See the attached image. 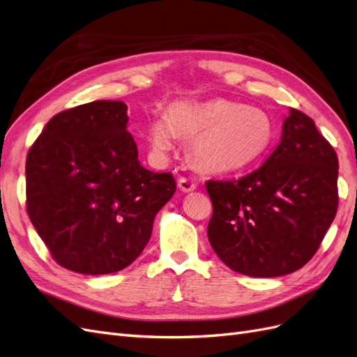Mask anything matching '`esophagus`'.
Returning a JSON list of instances; mask_svg holds the SVG:
<instances>
[{
	"mask_svg": "<svg viewBox=\"0 0 357 357\" xmlns=\"http://www.w3.org/2000/svg\"><path fill=\"white\" fill-rule=\"evenodd\" d=\"M177 183H178V188H180V190H183V192H192V190H195V189H197L195 181L190 180V178H188V177H180Z\"/></svg>",
	"mask_w": 357,
	"mask_h": 357,
	"instance_id": "34e87169",
	"label": "esophagus"
}]
</instances>
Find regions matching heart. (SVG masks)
I'll use <instances>...</instances> for the list:
<instances>
[{
    "mask_svg": "<svg viewBox=\"0 0 357 357\" xmlns=\"http://www.w3.org/2000/svg\"><path fill=\"white\" fill-rule=\"evenodd\" d=\"M176 135L192 140L201 165L215 171L241 169L261 156L274 135L271 117L256 107L228 100L174 104L150 126V144L165 153Z\"/></svg>",
    "mask_w": 357,
    "mask_h": 357,
    "instance_id": "obj_1",
    "label": "heart"
}]
</instances>
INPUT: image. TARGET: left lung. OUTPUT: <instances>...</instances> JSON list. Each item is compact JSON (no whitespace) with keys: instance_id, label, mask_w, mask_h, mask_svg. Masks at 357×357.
<instances>
[{"instance_id":"obj_1","label":"left lung","mask_w":357,"mask_h":357,"mask_svg":"<svg viewBox=\"0 0 357 357\" xmlns=\"http://www.w3.org/2000/svg\"><path fill=\"white\" fill-rule=\"evenodd\" d=\"M338 158L312 119L290 109L274 152L238 180H208L207 235L232 271L280 277L319 250L338 208Z\"/></svg>"}]
</instances>
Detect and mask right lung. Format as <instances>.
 Masks as SVG:
<instances>
[{
  "instance_id": "1",
  "label": "right lung",
  "mask_w": 357,
  "mask_h": 357,
  "mask_svg": "<svg viewBox=\"0 0 357 357\" xmlns=\"http://www.w3.org/2000/svg\"><path fill=\"white\" fill-rule=\"evenodd\" d=\"M126 123L122 101L77 105L53 116L28 152V215L70 271L101 275L131 265L176 192L171 172L139 164Z\"/></svg>"
}]
</instances>
